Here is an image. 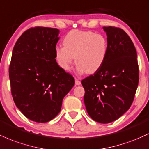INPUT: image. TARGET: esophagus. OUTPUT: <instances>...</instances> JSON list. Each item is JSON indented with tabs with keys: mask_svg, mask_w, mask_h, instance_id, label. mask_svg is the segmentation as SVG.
I'll return each instance as SVG.
<instances>
[{
	"mask_svg": "<svg viewBox=\"0 0 149 149\" xmlns=\"http://www.w3.org/2000/svg\"><path fill=\"white\" fill-rule=\"evenodd\" d=\"M75 83H76V86H80V85L81 84V82L79 80L77 79V78H76V79H75Z\"/></svg>",
	"mask_w": 149,
	"mask_h": 149,
	"instance_id": "obj_1",
	"label": "esophagus"
}]
</instances>
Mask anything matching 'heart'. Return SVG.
Returning <instances> with one entry per match:
<instances>
[{
	"label": "heart",
	"mask_w": 149,
	"mask_h": 149,
	"mask_svg": "<svg viewBox=\"0 0 149 149\" xmlns=\"http://www.w3.org/2000/svg\"><path fill=\"white\" fill-rule=\"evenodd\" d=\"M63 45L54 49L56 63L62 69L69 71L75 60L79 73L98 71L108 52L107 38L92 31L72 30L64 37Z\"/></svg>",
	"instance_id": "obj_1"
}]
</instances>
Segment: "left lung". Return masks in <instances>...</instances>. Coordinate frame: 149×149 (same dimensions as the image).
I'll use <instances>...</instances> for the list:
<instances>
[{
  "instance_id": "obj_1",
  "label": "left lung",
  "mask_w": 149,
  "mask_h": 149,
  "mask_svg": "<svg viewBox=\"0 0 149 149\" xmlns=\"http://www.w3.org/2000/svg\"><path fill=\"white\" fill-rule=\"evenodd\" d=\"M108 52L103 65L82 80L84 102L90 117L107 124L130 109L138 87L139 65L135 47L122 29L103 27Z\"/></svg>"
}]
</instances>
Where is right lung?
<instances>
[{
  "label": "right lung",
  "instance_id": "1",
  "mask_svg": "<svg viewBox=\"0 0 149 149\" xmlns=\"http://www.w3.org/2000/svg\"><path fill=\"white\" fill-rule=\"evenodd\" d=\"M59 30L35 27L22 33L13 50L9 67L11 93L27 118L47 122L60 112L74 78L58 65L54 49Z\"/></svg>",
  "mask_w": 149,
  "mask_h": 149
}]
</instances>
